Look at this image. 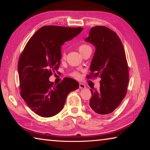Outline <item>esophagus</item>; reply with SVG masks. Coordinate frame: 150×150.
Segmentation results:
<instances>
[{
    "instance_id": "34e87169",
    "label": "esophagus",
    "mask_w": 150,
    "mask_h": 150,
    "mask_svg": "<svg viewBox=\"0 0 150 150\" xmlns=\"http://www.w3.org/2000/svg\"><path fill=\"white\" fill-rule=\"evenodd\" d=\"M86 87H85V85L83 84V83H79V88H85Z\"/></svg>"
}]
</instances>
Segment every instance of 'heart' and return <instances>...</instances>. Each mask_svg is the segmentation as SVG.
Returning <instances> with one entry per match:
<instances>
[{
	"label": "heart",
	"instance_id": "obj_1",
	"mask_svg": "<svg viewBox=\"0 0 150 150\" xmlns=\"http://www.w3.org/2000/svg\"><path fill=\"white\" fill-rule=\"evenodd\" d=\"M87 47H90V46H88V45H86V44H83V45H81V46L79 47V52L80 51H81L82 50H84V49H85V48H87ZM65 53H62V59H64L65 58ZM71 75L73 76V77H75V78H79L80 77V74L78 72H77V71H75V72H73V73H71Z\"/></svg>",
	"mask_w": 150,
	"mask_h": 150
}]
</instances>
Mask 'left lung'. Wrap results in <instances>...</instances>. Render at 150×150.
<instances>
[{
    "mask_svg": "<svg viewBox=\"0 0 150 150\" xmlns=\"http://www.w3.org/2000/svg\"><path fill=\"white\" fill-rule=\"evenodd\" d=\"M85 41L96 48L87 78L101 79L99 90L91 87L90 107L98 115H107L118 107L127 93L129 71L125 52L118 35L105 26L93 27Z\"/></svg>",
    "mask_w": 150,
    "mask_h": 150,
    "instance_id": "obj_1",
    "label": "left lung"
}]
</instances>
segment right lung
Wrapping results in <instances>:
<instances>
[{
    "label": "right lung",
    "mask_w": 150,
    "mask_h": 150,
    "mask_svg": "<svg viewBox=\"0 0 150 150\" xmlns=\"http://www.w3.org/2000/svg\"><path fill=\"white\" fill-rule=\"evenodd\" d=\"M83 28L45 26L40 28L20 55L18 70L20 95L38 115L48 118L62 110L70 92L77 89V81L66 77L57 85L50 82L52 71L59 67L61 47L79 34Z\"/></svg>",
    "instance_id": "obj_1"
}]
</instances>
